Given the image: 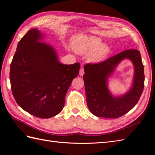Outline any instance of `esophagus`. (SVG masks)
<instances>
[{"label":"esophagus","mask_w":155,"mask_h":155,"mask_svg":"<svg viewBox=\"0 0 155 155\" xmlns=\"http://www.w3.org/2000/svg\"><path fill=\"white\" fill-rule=\"evenodd\" d=\"M84 73H85V71H84L83 68H81L80 70H79V75H80L81 76H82L84 74Z\"/></svg>","instance_id":"34e87169"}]
</instances>
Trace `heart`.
<instances>
[{
    "instance_id": "obj_1",
    "label": "heart",
    "mask_w": 155,
    "mask_h": 155,
    "mask_svg": "<svg viewBox=\"0 0 155 155\" xmlns=\"http://www.w3.org/2000/svg\"><path fill=\"white\" fill-rule=\"evenodd\" d=\"M102 39L94 35H78L73 40V48L79 54L91 52L88 55V59L93 63L104 61L110 52L109 46L101 44Z\"/></svg>"
}]
</instances>
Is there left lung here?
Masks as SVG:
<instances>
[{"instance_id": "left-lung-1", "label": "left lung", "mask_w": 155, "mask_h": 155, "mask_svg": "<svg viewBox=\"0 0 155 155\" xmlns=\"http://www.w3.org/2000/svg\"><path fill=\"white\" fill-rule=\"evenodd\" d=\"M129 58L135 67L133 87L125 95L111 96L106 86L107 78L121 60ZM83 75L87 104L92 113L105 118H117L125 114L137 105L144 88L143 65L139 50L130 49L121 51L104 61L87 63Z\"/></svg>"}]
</instances>
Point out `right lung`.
<instances>
[{"label":"right lung","instance_id":"1","mask_svg":"<svg viewBox=\"0 0 155 155\" xmlns=\"http://www.w3.org/2000/svg\"><path fill=\"white\" fill-rule=\"evenodd\" d=\"M40 31L31 29L18 42L10 65L13 96L23 110L49 118L63 109L65 96L80 63L63 64L51 46L40 43Z\"/></svg>","mask_w":155,"mask_h":155}]
</instances>
